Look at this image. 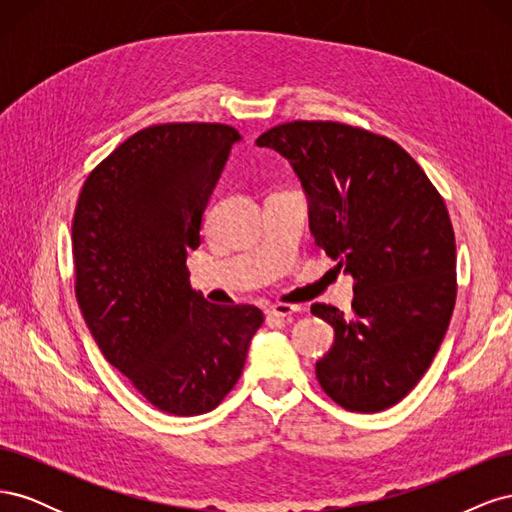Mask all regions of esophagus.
Returning <instances> with one entry per match:
<instances>
[{
  "mask_svg": "<svg viewBox=\"0 0 512 512\" xmlns=\"http://www.w3.org/2000/svg\"><path fill=\"white\" fill-rule=\"evenodd\" d=\"M301 312L299 305H288V303H275L271 307H267V318L271 320H284V322H290L292 316Z\"/></svg>",
  "mask_w": 512,
  "mask_h": 512,
  "instance_id": "esophagus-1",
  "label": "esophagus"
}]
</instances>
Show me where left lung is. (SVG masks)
<instances>
[{"instance_id": "8db88e82", "label": "left lung", "mask_w": 512, "mask_h": 512, "mask_svg": "<svg viewBox=\"0 0 512 512\" xmlns=\"http://www.w3.org/2000/svg\"><path fill=\"white\" fill-rule=\"evenodd\" d=\"M309 198V230L352 275V314L314 303L335 331L316 378L335 404L380 412L436 356L457 299L455 232L442 196L395 141L337 121H292L258 136Z\"/></svg>"}]
</instances>
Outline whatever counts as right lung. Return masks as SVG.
<instances>
[{
  "instance_id": "right-lung-1",
  "label": "right lung",
  "mask_w": 512,
  "mask_h": 512,
  "mask_svg": "<svg viewBox=\"0 0 512 512\" xmlns=\"http://www.w3.org/2000/svg\"><path fill=\"white\" fill-rule=\"evenodd\" d=\"M224 123H162L91 170L72 220L74 290L104 359L151 406L205 414L237 384L265 316L213 305L185 265L228 153Z\"/></svg>"
}]
</instances>
